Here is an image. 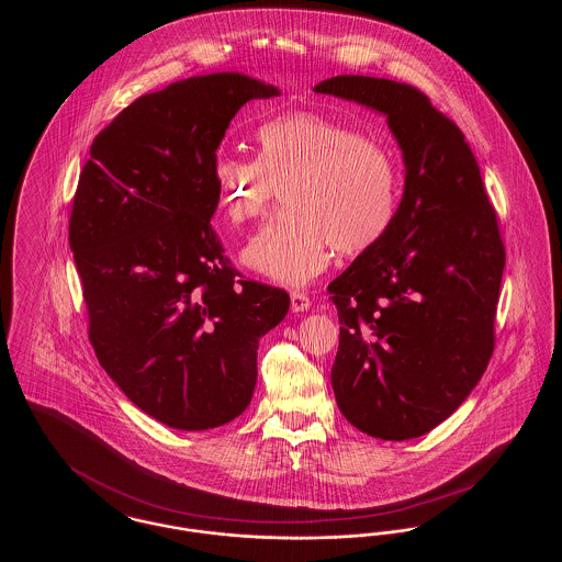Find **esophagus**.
<instances>
[{
	"label": "esophagus",
	"instance_id": "obj_1",
	"mask_svg": "<svg viewBox=\"0 0 562 562\" xmlns=\"http://www.w3.org/2000/svg\"><path fill=\"white\" fill-rule=\"evenodd\" d=\"M310 305H312V301H310V296L305 293H299V291H293L291 293V310H293L294 314H299V312H307L310 310Z\"/></svg>",
	"mask_w": 562,
	"mask_h": 562
}]
</instances>
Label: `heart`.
<instances>
[{"label": "heart", "instance_id": "b5f03b06", "mask_svg": "<svg viewBox=\"0 0 562 562\" xmlns=\"http://www.w3.org/2000/svg\"><path fill=\"white\" fill-rule=\"evenodd\" d=\"M259 158L223 151L214 181L229 223L268 213L286 193L289 214L250 241L241 261L286 286H305L335 250L360 255L398 211L401 166L390 147L321 113H294L257 131Z\"/></svg>", "mask_w": 562, "mask_h": 562}]
</instances>
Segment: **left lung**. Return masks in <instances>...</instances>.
<instances>
[{"mask_svg": "<svg viewBox=\"0 0 562 562\" xmlns=\"http://www.w3.org/2000/svg\"><path fill=\"white\" fill-rule=\"evenodd\" d=\"M387 117L404 193L387 234L328 284L341 333L333 392L353 428L411 440L451 417L495 348L506 248L465 136L401 81L337 76L314 88Z\"/></svg>", "mask_w": 562, "mask_h": 562, "instance_id": "1", "label": "left lung"}]
</instances>
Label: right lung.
I'll return each mask as SVG.
<instances>
[{
  "mask_svg": "<svg viewBox=\"0 0 562 562\" xmlns=\"http://www.w3.org/2000/svg\"><path fill=\"white\" fill-rule=\"evenodd\" d=\"M280 90L241 74L175 81L90 147L69 244L101 367L149 417L218 428L250 404L259 339L291 296L241 280L211 227L216 149L244 103Z\"/></svg>",
  "mask_w": 562,
  "mask_h": 562,
  "instance_id": "obj_1",
  "label": "right lung"
}]
</instances>
